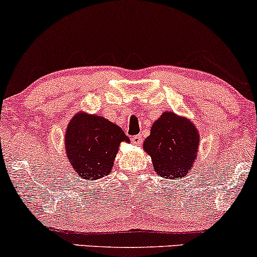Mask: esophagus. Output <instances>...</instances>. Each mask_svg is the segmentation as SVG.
<instances>
[{"label":"esophagus","instance_id":"obj_1","mask_svg":"<svg viewBox=\"0 0 257 257\" xmlns=\"http://www.w3.org/2000/svg\"><path fill=\"white\" fill-rule=\"evenodd\" d=\"M131 142H132L133 145L139 146L140 144L143 143V138H142V136H133L132 138H131Z\"/></svg>","mask_w":257,"mask_h":257}]
</instances>
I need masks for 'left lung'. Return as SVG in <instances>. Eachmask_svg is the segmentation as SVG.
<instances>
[{
    "label": "left lung",
    "instance_id": "1",
    "mask_svg": "<svg viewBox=\"0 0 257 257\" xmlns=\"http://www.w3.org/2000/svg\"><path fill=\"white\" fill-rule=\"evenodd\" d=\"M199 149L198 130L193 122L173 112H165L154 121L144 142L157 174L166 179L187 175Z\"/></svg>",
    "mask_w": 257,
    "mask_h": 257
}]
</instances>
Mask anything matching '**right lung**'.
I'll use <instances>...</instances> for the list:
<instances>
[{"instance_id":"add662e5","label":"right lung","mask_w":257,"mask_h":257,"mask_svg":"<svg viewBox=\"0 0 257 257\" xmlns=\"http://www.w3.org/2000/svg\"><path fill=\"white\" fill-rule=\"evenodd\" d=\"M128 137L118 125L98 115L76 114L65 135L66 154L73 170L89 181L111 173L115 154Z\"/></svg>"}]
</instances>
